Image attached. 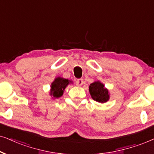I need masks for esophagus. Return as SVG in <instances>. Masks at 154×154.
<instances>
[{
	"mask_svg": "<svg viewBox=\"0 0 154 154\" xmlns=\"http://www.w3.org/2000/svg\"><path fill=\"white\" fill-rule=\"evenodd\" d=\"M76 85L77 86H79V87H80L83 85V79H77V80H76Z\"/></svg>",
	"mask_w": 154,
	"mask_h": 154,
	"instance_id": "obj_1",
	"label": "esophagus"
}]
</instances>
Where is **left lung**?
<instances>
[{
    "instance_id": "left-lung-1",
    "label": "left lung",
    "mask_w": 154,
    "mask_h": 154,
    "mask_svg": "<svg viewBox=\"0 0 154 154\" xmlns=\"http://www.w3.org/2000/svg\"><path fill=\"white\" fill-rule=\"evenodd\" d=\"M89 93L94 101L99 103H106L109 100L110 94L103 84L99 81L94 82L89 86Z\"/></svg>"
}]
</instances>
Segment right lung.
<instances>
[{"instance_id": "obj_1", "label": "right lung", "mask_w": 154, "mask_h": 154, "mask_svg": "<svg viewBox=\"0 0 154 154\" xmlns=\"http://www.w3.org/2000/svg\"><path fill=\"white\" fill-rule=\"evenodd\" d=\"M70 82L71 81L67 79L60 77H56L51 84L50 95L55 98H58L62 96L65 89Z\"/></svg>"}]
</instances>
